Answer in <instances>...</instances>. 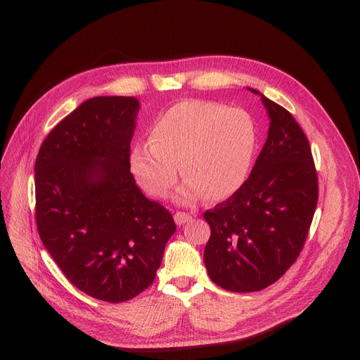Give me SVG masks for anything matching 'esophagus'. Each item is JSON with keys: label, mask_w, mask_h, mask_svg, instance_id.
Returning <instances> with one entry per match:
<instances>
[{"label": "esophagus", "mask_w": 360, "mask_h": 360, "mask_svg": "<svg viewBox=\"0 0 360 360\" xmlns=\"http://www.w3.org/2000/svg\"><path fill=\"white\" fill-rule=\"evenodd\" d=\"M174 219H175V223L181 226V224H184V223H188V221H190L193 217H191L190 214H188V213L176 212V213H175V216H174Z\"/></svg>", "instance_id": "esophagus-1"}]
</instances>
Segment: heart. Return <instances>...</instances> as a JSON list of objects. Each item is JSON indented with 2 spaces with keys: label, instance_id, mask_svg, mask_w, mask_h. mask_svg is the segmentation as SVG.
<instances>
[{
  "label": "heart",
  "instance_id": "1",
  "mask_svg": "<svg viewBox=\"0 0 360 360\" xmlns=\"http://www.w3.org/2000/svg\"><path fill=\"white\" fill-rule=\"evenodd\" d=\"M255 128L238 108L207 101H182L167 108L150 128L148 144L131 151V170L153 197L163 198L181 175L176 193L182 202L202 195L219 201L235 194L250 172Z\"/></svg>",
  "mask_w": 360,
  "mask_h": 360
}]
</instances>
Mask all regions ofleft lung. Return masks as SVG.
<instances>
[{"mask_svg":"<svg viewBox=\"0 0 360 360\" xmlns=\"http://www.w3.org/2000/svg\"><path fill=\"white\" fill-rule=\"evenodd\" d=\"M269 136L239 190L204 213V264L217 286L238 293L269 288L304 248L318 202L309 141L292 113L259 91Z\"/></svg>","mask_w":360,"mask_h":360,"instance_id":"8db88e82","label":"left lung"}]
</instances>
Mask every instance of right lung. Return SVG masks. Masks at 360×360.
Here are the masks:
<instances>
[{
    "label": "right lung",
    "mask_w": 360,
    "mask_h": 360,
    "mask_svg": "<svg viewBox=\"0 0 360 360\" xmlns=\"http://www.w3.org/2000/svg\"><path fill=\"white\" fill-rule=\"evenodd\" d=\"M139 108L128 96L83 102L49 132L34 163L42 243L75 288L110 304L153 283L176 231L129 170Z\"/></svg>",
    "instance_id": "add662e5"
}]
</instances>
